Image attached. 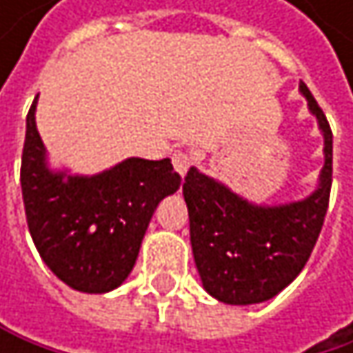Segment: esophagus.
Wrapping results in <instances>:
<instances>
[{"instance_id":"1","label":"esophagus","mask_w":353,"mask_h":353,"mask_svg":"<svg viewBox=\"0 0 353 353\" xmlns=\"http://www.w3.org/2000/svg\"><path fill=\"white\" fill-rule=\"evenodd\" d=\"M172 161H174L176 172L181 177L188 174V170H190V165H192V157H190L185 151H176V153H174V157H172Z\"/></svg>"}]
</instances>
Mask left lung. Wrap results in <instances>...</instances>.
<instances>
[{"mask_svg": "<svg viewBox=\"0 0 353 353\" xmlns=\"http://www.w3.org/2000/svg\"><path fill=\"white\" fill-rule=\"evenodd\" d=\"M299 90L325 143L319 183L307 198L253 204L196 168L183 179L194 261L204 290L221 303L255 305L274 299L303 272L317 243L331 192L333 134L309 88L301 81Z\"/></svg>", "mask_w": 353, "mask_h": 353, "instance_id": "left-lung-1", "label": "left lung"}]
</instances>
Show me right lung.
<instances>
[{"label": "right lung", "instance_id": "right-lung-1", "mask_svg": "<svg viewBox=\"0 0 353 353\" xmlns=\"http://www.w3.org/2000/svg\"><path fill=\"white\" fill-rule=\"evenodd\" d=\"M36 100L26 116L20 172L32 241L67 286L104 294L132 272L157 204L177 192L181 177L170 159L141 157H128L96 176L50 170L36 128Z\"/></svg>", "mask_w": 353, "mask_h": 353}]
</instances>
